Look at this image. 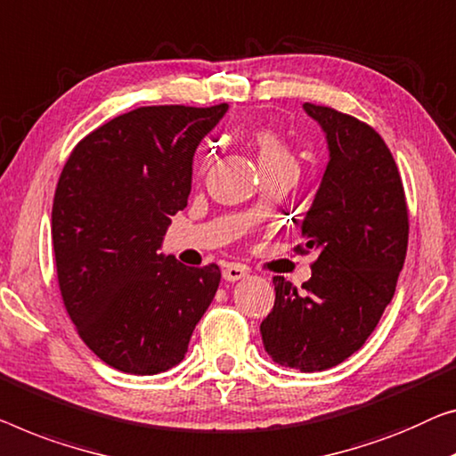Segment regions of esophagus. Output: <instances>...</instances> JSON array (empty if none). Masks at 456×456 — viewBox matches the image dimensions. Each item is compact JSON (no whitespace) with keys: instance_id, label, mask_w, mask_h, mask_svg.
<instances>
[{"instance_id":"obj_1","label":"esophagus","mask_w":456,"mask_h":456,"mask_svg":"<svg viewBox=\"0 0 456 456\" xmlns=\"http://www.w3.org/2000/svg\"><path fill=\"white\" fill-rule=\"evenodd\" d=\"M246 274H248V268L241 266V264H229V266L223 270V278H225L227 282L241 281V278Z\"/></svg>"}]
</instances>
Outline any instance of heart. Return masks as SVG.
I'll use <instances>...</instances> for the list:
<instances>
[{"label":"heart","instance_id":"heart-1","mask_svg":"<svg viewBox=\"0 0 456 456\" xmlns=\"http://www.w3.org/2000/svg\"><path fill=\"white\" fill-rule=\"evenodd\" d=\"M254 145L257 149V159H260L262 169L278 167V166H293L297 167V159L293 149L289 147V142L284 141L281 134L268 128H262L254 134ZM207 159H202L205 166Z\"/></svg>","mask_w":456,"mask_h":456}]
</instances>
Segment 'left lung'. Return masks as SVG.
<instances>
[{"mask_svg":"<svg viewBox=\"0 0 456 456\" xmlns=\"http://www.w3.org/2000/svg\"><path fill=\"white\" fill-rule=\"evenodd\" d=\"M328 139L330 161L301 223L298 254L317 251L297 290L274 276L260 325L272 360L303 372L331 369L362 348L395 295L410 219L395 159L375 128L330 106L303 104Z\"/></svg>","mask_w":456,"mask_h":456,"instance_id":"left-lung-1","label":"left lung"}]
</instances>
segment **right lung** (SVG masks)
Wrapping results in <instances>:
<instances>
[{
  "mask_svg": "<svg viewBox=\"0 0 456 456\" xmlns=\"http://www.w3.org/2000/svg\"><path fill=\"white\" fill-rule=\"evenodd\" d=\"M141 106L81 139L53 200V249L65 309L87 348L128 375H158L188 352L219 289L216 264L159 254L186 207L192 158L227 112Z\"/></svg>",
  "mask_w": 456,
  "mask_h": 456,
  "instance_id": "add662e5",
  "label": "right lung"
}]
</instances>
